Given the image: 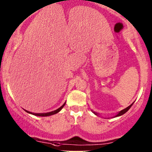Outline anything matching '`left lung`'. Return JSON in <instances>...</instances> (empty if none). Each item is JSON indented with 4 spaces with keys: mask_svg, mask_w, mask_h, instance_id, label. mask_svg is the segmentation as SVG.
<instances>
[{
    "mask_svg": "<svg viewBox=\"0 0 152 152\" xmlns=\"http://www.w3.org/2000/svg\"><path fill=\"white\" fill-rule=\"evenodd\" d=\"M132 104H133V103L131 105H129V106L128 107H126V108H125V109H124V110H121V111L119 112V113H118V114L116 115L115 116V117H118V116H121V115H124V113H126L127 111H128L129 110V109H130V107H131L132 106ZM92 111H93V110H92ZM93 113H94V114L96 115H99V113H96V112H93Z\"/></svg>",
    "mask_w": 152,
    "mask_h": 152,
    "instance_id": "left-lung-1",
    "label": "left lung"
}]
</instances>
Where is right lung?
I'll return each instance as SVG.
<instances>
[{
    "label": "right lung",
    "instance_id": "add662e5",
    "mask_svg": "<svg viewBox=\"0 0 152 152\" xmlns=\"http://www.w3.org/2000/svg\"><path fill=\"white\" fill-rule=\"evenodd\" d=\"M66 103V102H65ZM65 103H64V104L62 106H61L59 108H58L57 110H54V111H52V112H49V113H31V112H28L27 111V110H26V113H29V114H31V115H36V116H40V117H46V116H50V115H54V114H56V113H59V111H60L61 110H62V108H63V107L65 106Z\"/></svg>",
    "mask_w": 152,
    "mask_h": 152
}]
</instances>
